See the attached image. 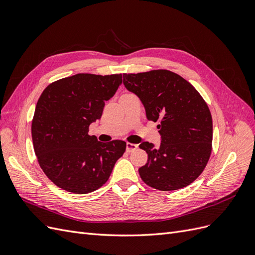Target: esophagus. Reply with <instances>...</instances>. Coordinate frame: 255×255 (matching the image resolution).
Instances as JSON below:
<instances>
[{"mask_svg": "<svg viewBox=\"0 0 255 255\" xmlns=\"http://www.w3.org/2000/svg\"><path fill=\"white\" fill-rule=\"evenodd\" d=\"M137 148H138V144H136V143H130V142L127 143V151L128 152L135 151Z\"/></svg>", "mask_w": 255, "mask_h": 255, "instance_id": "34e87169", "label": "esophagus"}]
</instances>
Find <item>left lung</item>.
Wrapping results in <instances>:
<instances>
[{
    "instance_id": "obj_1",
    "label": "left lung",
    "mask_w": 255,
    "mask_h": 255,
    "mask_svg": "<svg viewBox=\"0 0 255 255\" xmlns=\"http://www.w3.org/2000/svg\"><path fill=\"white\" fill-rule=\"evenodd\" d=\"M123 84L139 98L148 120L159 122L160 145L139 144L148 153V161L138 170L142 181L164 191L188 186L202 173L212 152L213 120L203 98L168 70L125 73Z\"/></svg>"
}]
</instances>
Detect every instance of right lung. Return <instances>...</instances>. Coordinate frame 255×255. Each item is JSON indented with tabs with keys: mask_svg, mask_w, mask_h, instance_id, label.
Listing matches in <instances>:
<instances>
[{
	"mask_svg": "<svg viewBox=\"0 0 255 255\" xmlns=\"http://www.w3.org/2000/svg\"><path fill=\"white\" fill-rule=\"evenodd\" d=\"M122 74H75L52 83L38 100L32 123L35 154L49 179L73 194H88L106 183L126 152L122 140L98 141L88 135Z\"/></svg>",
	"mask_w": 255,
	"mask_h": 255,
	"instance_id": "1",
	"label": "right lung"
}]
</instances>
